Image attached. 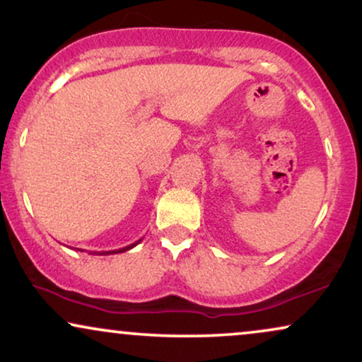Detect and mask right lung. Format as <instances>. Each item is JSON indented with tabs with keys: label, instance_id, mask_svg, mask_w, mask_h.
<instances>
[{
	"label": "right lung",
	"instance_id": "obj_1",
	"mask_svg": "<svg viewBox=\"0 0 362 362\" xmlns=\"http://www.w3.org/2000/svg\"><path fill=\"white\" fill-rule=\"evenodd\" d=\"M141 242V239L140 240H136L135 244H132V245H127V247H123V249H118V250H108V252H90L92 255H112V254H122V252H127V250H130V249H133V247H135L136 244H140ZM83 252V250H82Z\"/></svg>",
	"mask_w": 362,
	"mask_h": 362
}]
</instances>
